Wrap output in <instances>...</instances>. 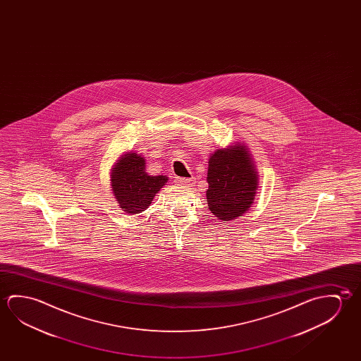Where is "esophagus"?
<instances>
[{
    "label": "esophagus",
    "mask_w": 361,
    "mask_h": 361,
    "mask_svg": "<svg viewBox=\"0 0 361 361\" xmlns=\"http://www.w3.org/2000/svg\"><path fill=\"white\" fill-rule=\"evenodd\" d=\"M176 181H178V185H183V186H192L194 185V178H176Z\"/></svg>",
    "instance_id": "34e87169"
}]
</instances>
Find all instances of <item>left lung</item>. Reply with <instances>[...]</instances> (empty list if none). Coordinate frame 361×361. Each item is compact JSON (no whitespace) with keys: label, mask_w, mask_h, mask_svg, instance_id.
Returning <instances> with one entry per match:
<instances>
[{"label":"left lung","mask_w":361,"mask_h":361,"mask_svg":"<svg viewBox=\"0 0 361 361\" xmlns=\"http://www.w3.org/2000/svg\"><path fill=\"white\" fill-rule=\"evenodd\" d=\"M207 207L216 218L231 221L248 212L258 190V173L242 142L215 151L209 159Z\"/></svg>","instance_id":"obj_1"}]
</instances>
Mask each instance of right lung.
I'll list each match as a JSON object with an SVG mask.
<instances>
[{
    "instance_id": "add662e5",
    "label": "right lung",
    "mask_w": 361,
    "mask_h": 361,
    "mask_svg": "<svg viewBox=\"0 0 361 361\" xmlns=\"http://www.w3.org/2000/svg\"><path fill=\"white\" fill-rule=\"evenodd\" d=\"M167 180L162 175L149 176L146 161L135 152L122 154L111 171L113 194L126 214L145 212Z\"/></svg>"
}]
</instances>
